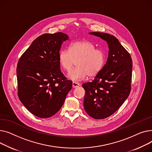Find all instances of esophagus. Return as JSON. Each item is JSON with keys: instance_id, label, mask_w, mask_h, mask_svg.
I'll list each match as a JSON object with an SVG mask.
<instances>
[{"instance_id": "obj_1", "label": "esophagus", "mask_w": 152, "mask_h": 152, "mask_svg": "<svg viewBox=\"0 0 152 152\" xmlns=\"http://www.w3.org/2000/svg\"><path fill=\"white\" fill-rule=\"evenodd\" d=\"M78 86H80V84L79 83H77V82H73L72 83V87L73 88H77V87H78Z\"/></svg>"}]
</instances>
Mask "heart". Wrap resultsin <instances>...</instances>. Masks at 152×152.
Returning a JSON list of instances; mask_svg holds the SVG:
<instances>
[{"label": "heart", "mask_w": 152, "mask_h": 152, "mask_svg": "<svg viewBox=\"0 0 152 152\" xmlns=\"http://www.w3.org/2000/svg\"><path fill=\"white\" fill-rule=\"evenodd\" d=\"M107 56L104 51L96 49L91 41H76L70 45L69 50H60L58 54L59 63L62 69L69 72L75 64L77 67L68 74L72 80H81L88 75L94 77L99 74L106 62Z\"/></svg>", "instance_id": "obj_1"}]
</instances>
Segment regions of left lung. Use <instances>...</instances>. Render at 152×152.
Returning <instances> with one entry per match:
<instances>
[{"label":"left lung","instance_id":"left-lung-1","mask_svg":"<svg viewBox=\"0 0 152 152\" xmlns=\"http://www.w3.org/2000/svg\"><path fill=\"white\" fill-rule=\"evenodd\" d=\"M109 46L106 63L91 82L82 85L85 90L84 109L93 118L104 119L117 111L131 91L132 62L129 53L113 35L92 32Z\"/></svg>","mask_w":152,"mask_h":152}]
</instances>
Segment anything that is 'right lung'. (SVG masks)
I'll return each instance as SVG.
<instances>
[{"mask_svg": "<svg viewBox=\"0 0 152 152\" xmlns=\"http://www.w3.org/2000/svg\"><path fill=\"white\" fill-rule=\"evenodd\" d=\"M68 39L62 32L44 34L33 41L18 62L19 99L39 118L56 113L72 89V82L61 72L58 60L62 43Z\"/></svg>", "mask_w": 152, "mask_h": 152, "instance_id": "1", "label": "right lung"}]
</instances>
